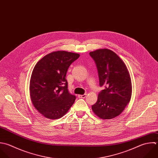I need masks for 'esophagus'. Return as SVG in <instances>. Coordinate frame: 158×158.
Here are the masks:
<instances>
[{"label":"esophagus","mask_w":158,"mask_h":158,"mask_svg":"<svg viewBox=\"0 0 158 158\" xmlns=\"http://www.w3.org/2000/svg\"><path fill=\"white\" fill-rule=\"evenodd\" d=\"M86 95L87 94H84V95H78V97L80 98H84L86 97Z\"/></svg>","instance_id":"obj_1"}]
</instances>
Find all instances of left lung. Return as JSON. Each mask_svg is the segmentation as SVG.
I'll list each match as a JSON object with an SVG mask.
<instances>
[{
  "label": "left lung",
  "mask_w": 158,
  "mask_h": 158,
  "mask_svg": "<svg viewBox=\"0 0 158 158\" xmlns=\"http://www.w3.org/2000/svg\"><path fill=\"white\" fill-rule=\"evenodd\" d=\"M94 60L98 73L100 86H105L92 106L94 113L103 119L119 116L129 103L132 83L129 71L119 56L107 48L89 53Z\"/></svg>",
  "instance_id": "1"
}]
</instances>
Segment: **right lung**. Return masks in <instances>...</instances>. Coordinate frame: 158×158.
Wrapping results in <instances>:
<instances>
[{
    "label": "right lung",
    "mask_w": 158,
    "mask_h": 158,
    "mask_svg": "<svg viewBox=\"0 0 158 158\" xmlns=\"http://www.w3.org/2000/svg\"><path fill=\"white\" fill-rule=\"evenodd\" d=\"M80 55L66 51L47 54L34 66L29 92L35 108L46 118L63 117L72 106L76 96L69 94L66 79L67 71Z\"/></svg>",
    "instance_id": "1"
}]
</instances>
